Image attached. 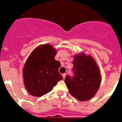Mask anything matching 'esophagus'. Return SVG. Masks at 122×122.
Segmentation results:
<instances>
[{
	"label": "esophagus",
	"instance_id": "1",
	"mask_svg": "<svg viewBox=\"0 0 122 122\" xmlns=\"http://www.w3.org/2000/svg\"><path fill=\"white\" fill-rule=\"evenodd\" d=\"M66 73H64V74H62V76H63V78L65 79V77H66Z\"/></svg>",
	"mask_w": 122,
	"mask_h": 122
}]
</instances>
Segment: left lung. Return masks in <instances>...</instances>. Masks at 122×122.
Masks as SVG:
<instances>
[{"mask_svg": "<svg viewBox=\"0 0 122 122\" xmlns=\"http://www.w3.org/2000/svg\"><path fill=\"white\" fill-rule=\"evenodd\" d=\"M73 76L65 79L70 93L79 101H87L93 97L101 82L98 66L91 56L84 54L74 57L73 61Z\"/></svg>", "mask_w": 122, "mask_h": 122, "instance_id": "obj_1", "label": "left lung"}]
</instances>
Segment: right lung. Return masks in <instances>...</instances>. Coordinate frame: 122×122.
<instances>
[{
	"label": "right lung",
	"mask_w": 122,
	"mask_h": 122,
	"mask_svg": "<svg viewBox=\"0 0 122 122\" xmlns=\"http://www.w3.org/2000/svg\"><path fill=\"white\" fill-rule=\"evenodd\" d=\"M57 51L49 45L40 46L32 51L23 69L25 87L35 97L51 91L63 77L59 72L60 63L55 60Z\"/></svg>",
	"instance_id": "add662e5"
}]
</instances>
